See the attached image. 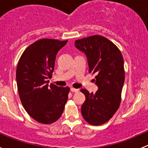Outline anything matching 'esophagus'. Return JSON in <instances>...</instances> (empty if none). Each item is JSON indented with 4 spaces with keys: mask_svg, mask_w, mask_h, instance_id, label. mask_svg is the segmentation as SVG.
Masks as SVG:
<instances>
[{
    "mask_svg": "<svg viewBox=\"0 0 148 148\" xmlns=\"http://www.w3.org/2000/svg\"><path fill=\"white\" fill-rule=\"evenodd\" d=\"M71 91H72V92H75V93L79 92V89H78V88H73V87H71Z\"/></svg>",
    "mask_w": 148,
    "mask_h": 148,
    "instance_id": "esophagus-1",
    "label": "esophagus"
}]
</instances>
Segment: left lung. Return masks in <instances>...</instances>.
<instances>
[{
	"label": "left lung",
	"instance_id": "obj_1",
	"mask_svg": "<svg viewBox=\"0 0 148 148\" xmlns=\"http://www.w3.org/2000/svg\"><path fill=\"white\" fill-rule=\"evenodd\" d=\"M75 46L86 54L88 71L96 75L94 82L99 88L95 94L81 89L86 96L82 116L91 125H102L113 117L121 104L125 81L122 54L116 45L101 35L76 40Z\"/></svg>",
	"mask_w": 148,
	"mask_h": 148
}]
</instances>
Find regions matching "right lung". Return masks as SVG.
<instances>
[{
	"mask_svg": "<svg viewBox=\"0 0 148 148\" xmlns=\"http://www.w3.org/2000/svg\"><path fill=\"white\" fill-rule=\"evenodd\" d=\"M67 42L42 39L27 47L16 69L18 94L29 116L43 124H51L61 117L68 99L69 87L51 84L57 52Z\"/></svg>",
	"mask_w": 148,
	"mask_h": 148,
	"instance_id": "1",
	"label": "right lung"
}]
</instances>
